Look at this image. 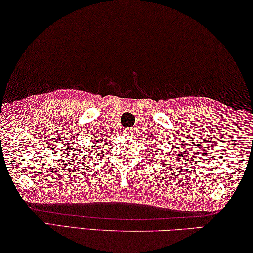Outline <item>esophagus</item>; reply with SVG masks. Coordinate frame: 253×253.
I'll return each mask as SVG.
<instances>
[{"mask_svg":"<svg viewBox=\"0 0 253 253\" xmlns=\"http://www.w3.org/2000/svg\"><path fill=\"white\" fill-rule=\"evenodd\" d=\"M123 134L126 136H131L134 135V129H132V128H125V129L123 130Z\"/></svg>","mask_w":253,"mask_h":253,"instance_id":"esophagus-1","label":"esophagus"}]
</instances>
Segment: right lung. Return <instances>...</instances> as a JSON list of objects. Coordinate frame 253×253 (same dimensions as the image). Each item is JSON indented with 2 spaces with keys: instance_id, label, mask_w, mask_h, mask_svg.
Segmentation results:
<instances>
[{
  "instance_id": "obj_1",
  "label": "right lung",
  "mask_w": 253,
  "mask_h": 253,
  "mask_svg": "<svg viewBox=\"0 0 253 253\" xmlns=\"http://www.w3.org/2000/svg\"><path fill=\"white\" fill-rule=\"evenodd\" d=\"M100 145V140H98V141H95L94 142V145H91V148H94V147H98Z\"/></svg>"
}]
</instances>
